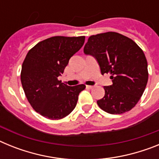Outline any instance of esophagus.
Masks as SVG:
<instances>
[{
	"instance_id": "1",
	"label": "esophagus",
	"mask_w": 159,
	"mask_h": 159,
	"mask_svg": "<svg viewBox=\"0 0 159 159\" xmlns=\"http://www.w3.org/2000/svg\"><path fill=\"white\" fill-rule=\"evenodd\" d=\"M87 88H89V89H92V88H93L94 87L93 86H91V85H87Z\"/></svg>"
}]
</instances>
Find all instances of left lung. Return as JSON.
<instances>
[{"mask_svg":"<svg viewBox=\"0 0 159 159\" xmlns=\"http://www.w3.org/2000/svg\"><path fill=\"white\" fill-rule=\"evenodd\" d=\"M84 52L96 59L102 75H111L113 84L103 87L104 97L97 101L99 107L112 115L131 110L148 81L147 61L139 46L123 35L107 32L90 36Z\"/></svg>","mask_w":159,"mask_h":159,"instance_id":"1","label":"left lung"}]
</instances>
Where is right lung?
Instances as JSON below:
<instances>
[{
	"label": "right lung",
	"instance_id": "1",
	"mask_svg": "<svg viewBox=\"0 0 159 159\" xmlns=\"http://www.w3.org/2000/svg\"><path fill=\"white\" fill-rule=\"evenodd\" d=\"M85 36H52L36 43L26 55L20 80L28 101L49 119H61L75 107L84 84L70 87L58 77L70 58L84 45Z\"/></svg>",
	"mask_w": 159,
	"mask_h": 159
}]
</instances>
